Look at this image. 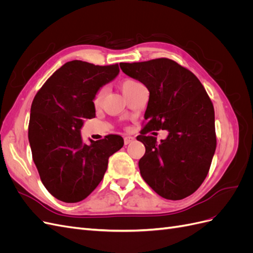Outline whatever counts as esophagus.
<instances>
[{
  "label": "esophagus",
  "mask_w": 253,
  "mask_h": 253,
  "mask_svg": "<svg viewBox=\"0 0 253 253\" xmlns=\"http://www.w3.org/2000/svg\"><path fill=\"white\" fill-rule=\"evenodd\" d=\"M135 140V137H132V136H126L125 137V144H128L131 143Z\"/></svg>",
  "instance_id": "obj_1"
}]
</instances>
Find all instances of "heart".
<instances>
[{"label": "heart", "instance_id": "1", "mask_svg": "<svg viewBox=\"0 0 253 253\" xmlns=\"http://www.w3.org/2000/svg\"><path fill=\"white\" fill-rule=\"evenodd\" d=\"M140 85H142V84H141L140 82L136 81V80H133V79H127V80L122 82L121 88H122V91H124V94L126 96V95H128L129 93H132V91H133L136 87H138V86H140ZM104 93H105V89H104V88H101V89H99V90L97 91V94H96V96H95V98H94V103H95L96 106H99V105L101 104L103 96H104Z\"/></svg>", "mask_w": 253, "mask_h": 253}]
</instances>
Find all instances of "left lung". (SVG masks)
<instances>
[{
    "instance_id": "obj_1",
    "label": "left lung",
    "mask_w": 253,
    "mask_h": 253,
    "mask_svg": "<svg viewBox=\"0 0 253 253\" xmlns=\"http://www.w3.org/2000/svg\"><path fill=\"white\" fill-rule=\"evenodd\" d=\"M126 75L150 91L145 126L137 140L145 147L138 166L144 181L167 200H182L200 188L216 148L214 109L196 76L175 61L160 58L120 63ZM167 129L160 143L147 135Z\"/></svg>"
}]
</instances>
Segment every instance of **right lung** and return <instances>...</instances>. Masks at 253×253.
Listing matches in <instances>:
<instances>
[{
  "mask_svg": "<svg viewBox=\"0 0 253 253\" xmlns=\"http://www.w3.org/2000/svg\"><path fill=\"white\" fill-rule=\"evenodd\" d=\"M119 74L118 64L99 66L74 60L53 73L34 98L28 140L44 187L57 200L78 203L103 178L109 157L124 138L109 135L86 144L84 119L96 116L97 91Z\"/></svg>",
  "mask_w": 253,
  "mask_h": 253,
  "instance_id": "right-lung-1",
  "label": "right lung"
}]
</instances>
